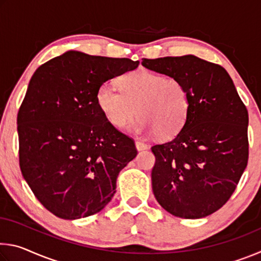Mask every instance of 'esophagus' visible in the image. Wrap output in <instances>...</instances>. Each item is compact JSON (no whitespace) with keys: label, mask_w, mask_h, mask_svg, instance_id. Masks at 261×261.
I'll return each instance as SVG.
<instances>
[{"label":"esophagus","mask_w":261,"mask_h":261,"mask_svg":"<svg viewBox=\"0 0 261 261\" xmlns=\"http://www.w3.org/2000/svg\"><path fill=\"white\" fill-rule=\"evenodd\" d=\"M136 148L138 149V151H144V149H147L148 146H147L146 144L144 143V141L137 140V141H136Z\"/></svg>","instance_id":"esophagus-1"}]
</instances>
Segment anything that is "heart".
Returning a JSON list of instances; mask_svg holds the SVG:
<instances>
[{"label": "heart", "instance_id": "b5f03b06", "mask_svg": "<svg viewBox=\"0 0 261 261\" xmlns=\"http://www.w3.org/2000/svg\"><path fill=\"white\" fill-rule=\"evenodd\" d=\"M120 84L122 90L114 83H103L96 92V102L110 124L122 129L137 113L140 117L132 125L137 134L167 139L182 130L190 94L179 78L140 69L122 77Z\"/></svg>", "mask_w": 261, "mask_h": 261}]
</instances>
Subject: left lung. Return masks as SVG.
Masks as SVG:
<instances>
[{
	"label": "left lung",
	"instance_id": "8db88e82",
	"mask_svg": "<svg viewBox=\"0 0 261 261\" xmlns=\"http://www.w3.org/2000/svg\"><path fill=\"white\" fill-rule=\"evenodd\" d=\"M153 71L188 87L190 113L177 135L152 146L153 193L168 213L200 219L235 191L249 160V114L232 79L219 64L193 55L143 59Z\"/></svg>",
	"mask_w": 261,
	"mask_h": 261
}]
</instances>
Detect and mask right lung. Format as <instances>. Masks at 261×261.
Masks as SVG:
<instances>
[{
    "label": "right lung",
    "instance_id": "add662e5",
    "mask_svg": "<svg viewBox=\"0 0 261 261\" xmlns=\"http://www.w3.org/2000/svg\"><path fill=\"white\" fill-rule=\"evenodd\" d=\"M138 64L70 50L31 78L17 116L19 167L37 199L59 218H86L105 208L120 171L136 158L134 139L110 124L96 92Z\"/></svg>",
    "mask_w": 261,
    "mask_h": 261
}]
</instances>
